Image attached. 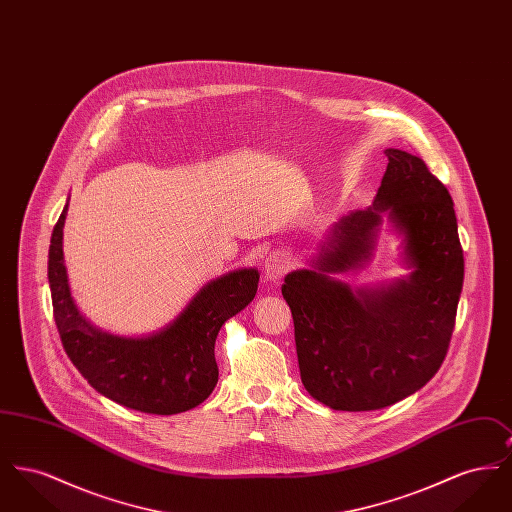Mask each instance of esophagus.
I'll return each mask as SVG.
<instances>
[{"mask_svg": "<svg viewBox=\"0 0 512 512\" xmlns=\"http://www.w3.org/2000/svg\"><path fill=\"white\" fill-rule=\"evenodd\" d=\"M292 268V261L284 251H272L265 259V278L268 282H280L282 276Z\"/></svg>", "mask_w": 512, "mask_h": 512, "instance_id": "esophagus-1", "label": "esophagus"}]
</instances>
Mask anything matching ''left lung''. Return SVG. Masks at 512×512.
Returning a JSON list of instances; mask_svg holds the SVG:
<instances>
[{
	"instance_id": "8db88e82",
	"label": "left lung",
	"mask_w": 512,
	"mask_h": 512,
	"mask_svg": "<svg viewBox=\"0 0 512 512\" xmlns=\"http://www.w3.org/2000/svg\"><path fill=\"white\" fill-rule=\"evenodd\" d=\"M388 169L372 205L330 230L313 268L290 272L301 382L334 411H376L426 386L439 370L463 292L464 257L453 199L426 163L386 149ZM388 216L404 238L412 274L351 291L333 276L361 267Z\"/></svg>"
}]
</instances>
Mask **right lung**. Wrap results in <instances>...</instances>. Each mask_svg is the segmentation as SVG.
<instances>
[{
    "label": "right lung",
    "instance_id": "1",
    "mask_svg": "<svg viewBox=\"0 0 512 512\" xmlns=\"http://www.w3.org/2000/svg\"><path fill=\"white\" fill-rule=\"evenodd\" d=\"M67 209L69 203L51 234L48 280L55 324L73 365L94 390L140 413H184L203 403L219 382L220 326L253 301L259 270L242 268L211 280L157 334L113 336L84 317L71 295L63 259Z\"/></svg>",
    "mask_w": 512,
    "mask_h": 512
}]
</instances>
